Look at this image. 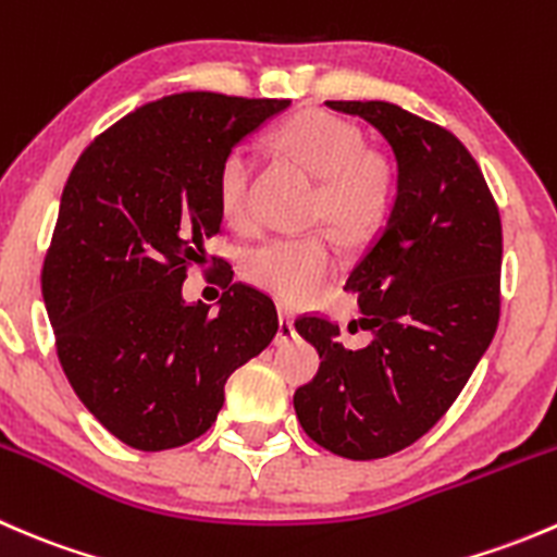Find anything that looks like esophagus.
Returning a JSON list of instances; mask_svg holds the SVG:
<instances>
[{"label":"esophagus","mask_w":557,"mask_h":557,"mask_svg":"<svg viewBox=\"0 0 557 557\" xmlns=\"http://www.w3.org/2000/svg\"><path fill=\"white\" fill-rule=\"evenodd\" d=\"M296 339V325H294V314L280 310V318H277V336H274V342L277 345H285V342Z\"/></svg>","instance_id":"obj_1"}]
</instances>
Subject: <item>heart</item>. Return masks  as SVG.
Wrapping results in <instances>:
<instances>
[{"instance_id":"heart-1","label":"heart","mask_w":557,"mask_h":557,"mask_svg":"<svg viewBox=\"0 0 557 557\" xmlns=\"http://www.w3.org/2000/svg\"><path fill=\"white\" fill-rule=\"evenodd\" d=\"M283 156L318 177L307 201V221H329L352 243L374 237L396 201V170L383 150L367 148L361 132L325 110L296 112L274 132ZM256 156L247 145L226 150L215 172V199L232 226H252ZM339 263L334 234L314 228L294 237H269L247 247L239 272L250 285L285 305L312 296Z\"/></svg>"}]
</instances>
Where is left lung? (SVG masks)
<instances>
[{"mask_svg": "<svg viewBox=\"0 0 557 557\" xmlns=\"http://www.w3.org/2000/svg\"><path fill=\"white\" fill-rule=\"evenodd\" d=\"M387 139L398 194L385 232L347 290L369 331L350 347L339 323L301 314L296 331L320 352L294 393L312 442L350 460L414 445L453 407L491 345L502 312V215L482 170L453 132L391 102H325Z\"/></svg>", "mask_w": 557, "mask_h": 557, "instance_id": "1", "label": "left lung"}]
</instances>
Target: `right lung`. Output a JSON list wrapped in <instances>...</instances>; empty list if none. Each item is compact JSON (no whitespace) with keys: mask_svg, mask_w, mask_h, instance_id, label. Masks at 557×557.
Instances as JSON below:
<instances>
[{"mask_svg":"<svg viewBox=\"0 0 557 557\" xmlns=\"http://www.w3.org/2000/svg\"><path fill=\"white\" fill-rule=\"evenodd\" d=\"M288 104L172 94L112 123L66 180L42 263L45 310L77 398L134 450L205 434L234 369L277 334L274 301L228 285L232 267L205 243L221 234V159ZM210 260L230 288L218 313L182 299L187 269Z\"/></svg>","mask_w":557,"mask_h":557,"instance_id":"add662e5","label":"right lung"}]
</instances>
